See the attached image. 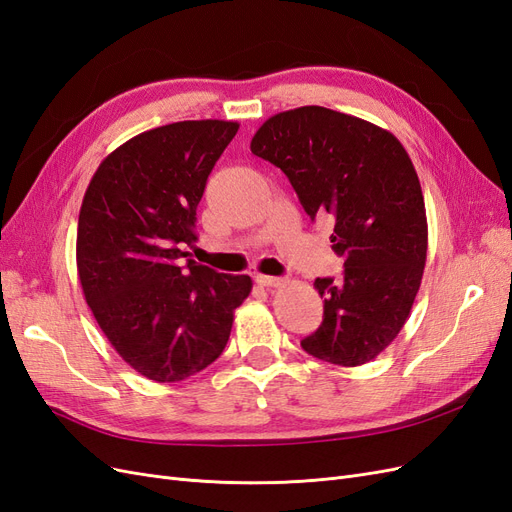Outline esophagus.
I'll return each instance as SVG.
<instances>
[{
	"label": "esophagus",
	"instance_id": "obj_1",
	"mask_svg": "<svg viewBox=\"0 0 512 512\" xmlns=\"http://www.w3.org/2000/svg\"><path fill=\"white\" fill-rule=\"evenodd\" d=\"M256 282L260 286H265V288H275V286H284L286 284L284 277H273V275H262V273L256 275Z\"/></svg>",
	"mask_w": 512,
	"mask_h": 512
}]
</instances>
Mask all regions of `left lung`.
<instances>
[{
    "label": "left lung",
    "mask_w": 512,
    "mask_h": 512,
    "mask_svg": "<svg viewBox=\"0 0 512 512\" xmlns=\"http://www.w3.org/2000/svg\"><path fill=\"white\" fill-rule=\"evenodd\" d=\"M252 153L282 168L309 218H333L331 247L344 277H318L324 318L301 346L307 354L356 367L404 327L427 260V215L408 151L380 126L324 106L269 117Z\"/></svg>",
    "instance_id": "8db88e82"
}]
</instances>
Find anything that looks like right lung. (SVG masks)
I'll use <instances>...</instances> for the list:
<instances>
[{
	"label": "right lung",
	"instance_id": "add662e5",
	"mask_svg": "<svg viewBox=\"0 0 512 512\" xmlns=\"http://www.w3.org/2000/svg\"><path fill=\"white\" fill-rule=\"evenodd\" d=\"M237 130L222 119L147 130L108 153L87 185L76 232L85 301L121 359L153 382H181L218 359L252 292L250 275L181 260Z\"/></svg>",
	"mask_w": 512,
	"mask_h": 512
}]
</instances>
